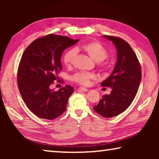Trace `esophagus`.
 Masks as SVG:
<instances>
[{"mask_svg":"<svg viewBox=\"0 0 159 159\" xmlns=\"http://www.w3.org/2000/svg\"><path fill=\"white\" fill-rule=\"evenodd\" d=\"M79 90L83 91V92H87V91H88V88H84V87H80V88H79Z\"/></svg>","mask_w":159,"mask_h":159,"instance_id":"obj_1","label":"esophagus"}]
</instances>
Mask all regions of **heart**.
Instances as JSON below:
<instances>
[{"label":"heart","instance_id":"1","mask_svg":"<svg viewBox=\"0 0 159 159\" xmlns=\"http://www.w3.org/2000/svg\"><path fill=\"white\" fill-rule=\"evenodd\" d=\"M81 48L88 53V55L95 60V61H103L107 57V51L102 45L98 42H89L83 44ZM75 55H76V50L73 48L67 50L64 52L63 55V63L64 65L69 66L73 63ZM95 78V75L92 73L88 72H77L71 76V80L74 81L79 83L81 85H88L91 79H94Z\"/></svg>","mask_w":159,"mask_h":159}]
</instances>
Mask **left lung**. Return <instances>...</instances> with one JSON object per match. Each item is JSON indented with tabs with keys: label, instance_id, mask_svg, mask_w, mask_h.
I'll return each instance as SVG.
<instances>
[{
	"label": "left lung",
	"instance_id": "1",
	"mask_svg": "<svg viewBox=\"0 0 159 159\" xmlns=\"http://www.w3.org/2000/svg\"><path fill=\"white\" fill-rule=\"evenodd\" d=\"M112 41L117 51V61L111 75L101 85L111 88L109 95L102 96L93 109L105 118L116 116L130 105L138 93L142 79L141 66L130 45L122 39L103 36Z\"/></svg>",
	"mask_w": 159,
	"mask_h": 159
}]
</instances>
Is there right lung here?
Instances as JSON below:
<instances>
[{
    "instance_id": "1",
    "label": "right lung",
    "mask_w": 159,
    "mask_h": 159,
    "mask_svg": "<svg viewBox=\"0 0 159 159\" xmlns=\"http://www.w3.org/2000/svg\"><path fill=\"white\" fill-rule=\"evenodd\" d=\"M78 41L49 34L34 41L21 56L17 71L19 90L29 109L38 117L53 120L65 111L73 87L67 85L55 91L50 85L59 79L64 50Z\"/></svg>"
}]
</instances>
